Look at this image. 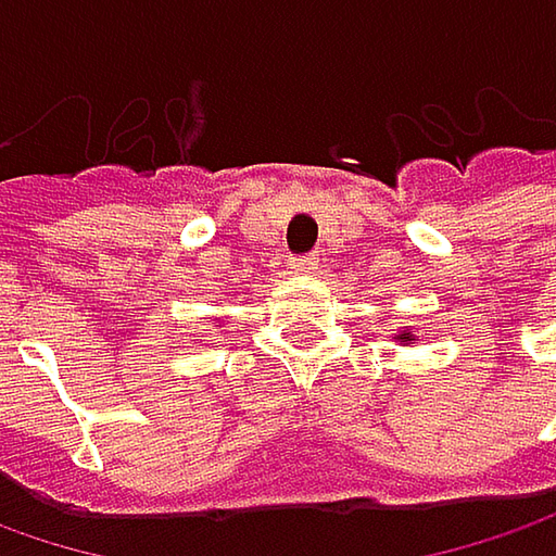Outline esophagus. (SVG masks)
Segmentation results:
<instances>
[{
    "label": "esophagus",
    "instance_id": "1",
    "mask_svg": "<svg viewBox=\"0 0 556 556\" xmlns=\"http://www.w3.org/2000/svg\"><path fill=\"white\" fill-rule=\"evenodd\" d=\"M290 268H293V271H300V275H303V271H315V268H318V260H315V256H303V260H290Z\"/></svg>",
    "mask_w": 556,
    "mask_h": 556
}]
</instances>
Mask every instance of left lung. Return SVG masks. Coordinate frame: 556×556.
<instances>
[{
    "label": "left lung",
    "mask_w": 556,
    "mask_h": 556,
    "mask_svg": "<svg viewBox=\"0 0 556 556\" xmlns=\"http://www.w3.org/2000/svg\"><path fill=\"white\" fill-rule=\"evenodd\" d=\"M417 333H415V328H412V325H408V328H402V331H395V343H402V346H408V343H412V340H415Z\"/></svg>",
    "instance_id": "8db88e82"
}]
</instances>
